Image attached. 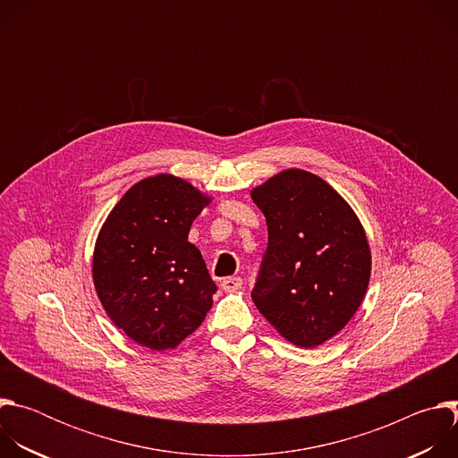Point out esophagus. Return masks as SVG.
<instances>
[{
  "mask_svg": "<svg viewBox=\"0 0 458 458\" xmlns=\"http://www.w3.org/2000/svg\"><path fill=\"white\" fill-rule=\"evenodd\" d=\"M221 286H223L225 292L233 293V292H237V290L242 288V279H241V277H228V279H225V281L221 283Z\"/></svg>",
  "mask_w": 458,
  "mask_h": 458,
  "instance_id": "34e87169",
  "label": "esophagus"
}]
</instances>
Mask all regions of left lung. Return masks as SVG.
<instances>
[{"label":"left lung","instance_id":"left-lung-1","mask_svg":"<svg viewBox=\"0 0 458 458\" xmlns=\"http://www.w3.org/2000/svg\"><path fill=\"white\" fill-rule=\"evenodd\" d=\"M268 225L257 310L288 343L317 348L357 313L371 276L366 230L322 177L286 168L251 188Z\"/></svg>","mask_w":458,"mask_h":458}]
</instances>
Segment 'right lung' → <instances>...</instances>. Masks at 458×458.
<instances>
[{
    "instance_id": "obj_1",
    "label": "right lung",
    "mask_w": 458,
    "mask_h": 458,
    "mask_svg": "<svg viewBox=\"0 0 458 458\" xmlns=\"http://www.w3.org/2000/svg\"><path fill=\"white\" fill-rule=\"evenodd\" d=\"M212 195L182 177L157 174L130 186L105 219L92 279L110 320L134 343L174 350L199 328L214 284L188 232Z\"/></svg>"
}]
</instances>
